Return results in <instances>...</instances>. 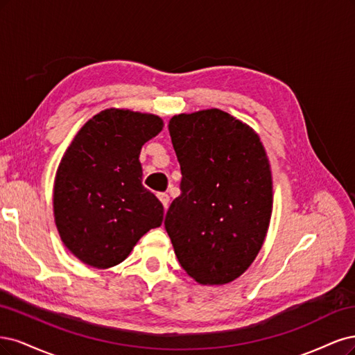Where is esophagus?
Here are the masks:
<instances>
[{"label":"esophagus","instance_id":"1","mask_svg":"<svg viewBox=\"0 0 355 355\" xmlns=\"http://www.w3.org/2000/svg\"><path fill=\"white\" fill-rule=\"evenodd\" d=\"M157 198H159V200L162 202V205H164V208L165 209H168V205H169V196L166 193H159L157 194Z\"/></svg>","mask_w":355,"mask_h":355}]
</instances>
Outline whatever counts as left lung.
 <instances>
[{
    "label": "left lung",
    "instance_id": "left-lung-1",
    "mask_svg": "<svg viewBox=\"0 0 355 355\" xmlns=\"http://www.w3.org/2000/svg\"><path fill=\"white\" fill-rule=\"evenodd\" d=\"M181 194L165 216L178 262L200 284H225L264 243L272 180L258 134L220 109L181 113L168 123Z\"/></svg>",
    "mask_w": 355,
    "mask_h": 355
}]
</instances>
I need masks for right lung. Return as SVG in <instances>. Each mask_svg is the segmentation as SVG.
Instances as JSON below:
<instances>
[{"label":"right lung","instance_id":"add662e5","mask_svg":"<svg viewBox=\"0 0 355 355\" xmlns=\"http://www.w3.org/2000/svg\"><path fill=\"white\" fill-rule=\"evenodd\" d=\"M164 128L152 113L106 109L78 131L54 180V221L62 242L84 264L118 266L164 207L141 184V147Z\"/></svg>","mask_w":355,"mask_h":355}]
</instances>
